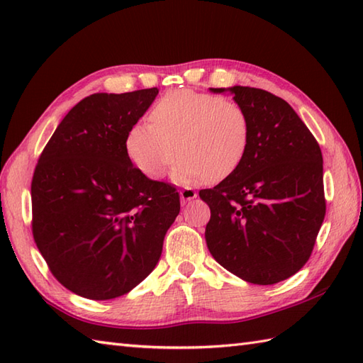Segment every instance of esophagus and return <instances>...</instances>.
<instances>
[{"label":"esophagus","instance_id":"34e87169","mask_svg":"<svg viewBox=\"0 0 363 363\" xmlns=\"http://www.w3.org/2000/svg\"><path fill=\"white\" fill-rule=\"evenodd\" d=\"M179 195H181V203L186 204L187 201H190V199H194V198L198 196V191L195 189H191V187H186V189H182L179 191Z\"/></svg>","mask_w":363,"mask_h":363}]
</instances>
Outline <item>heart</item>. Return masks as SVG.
<instances>
[{
    "label": "heart",
    "mask_w": 363,
    "mask_h": 363,
    "mask_svg": "<svg viewBox=\"0 0 363 363\" xmlns=\"http://www.w3.org/2000/svg\"><path fill=\"white\" fill-rule=\"evenodd\" d=\"M148 123L128 130L125 148L130 162L151 179L173 173L181 186L220 181L240 167L250 146L248 113L234 99L194 90H174L152 106Z\"/></svg>",
    "instance_id": "1"
}]
</instances>
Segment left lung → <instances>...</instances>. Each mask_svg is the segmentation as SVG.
Listing matches in <instances>:
<instances>
[{"label": "left lung", "mask_w": 363, "mask_h": 363, "mask_svg": "<svg viewBox=\"0 0 363 363\" xmlns=\"http://www.w3.org/2000/svg\"><path fill=\"white\" fill-rule=\"evenodd\" d=\"M228 90L248 113L251 138L240 167L199 191L211 207L206 243L228 272L272 285L306 265L325 220L321 150L282 98L254 87Z\"/></svg>", "instance_id": "1"}]
</instances>
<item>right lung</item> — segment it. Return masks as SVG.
<instances>
[{
	"instance_id": "1",
	"label": "right lung",
	"mask_w": 363,
	"mask_h": 363,
	"mask_svg": "<svg viewBox=\"0 0 363 363\" xmlns=\"http://www.w3.org/2000/svg\"><path fill=\"white\" fill-rule=\"evenodd\" d=\"M157 87L94 94L65 115L46 143L30 184L33 235L52 276L82 298L133 290L157 265L179 194L130 162L128 130Z\"/></svg>"
}]
</instances>
